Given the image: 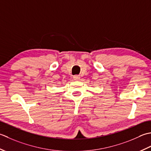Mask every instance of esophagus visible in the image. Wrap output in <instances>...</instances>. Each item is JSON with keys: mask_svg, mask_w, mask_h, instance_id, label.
<instances>
[{"mask_svg": "<svg viewBox=\"0 0 151 151\" xmlns=\"http://www.w3.org/2000/svg\"><path fill=\"white\" fill-rule=\"evenodd\" d=\"M80 79V77H79V76H73V79L75 80V81H78V80H79Z\"/></svg>", "mask_w": 151, "mask_h": 151, "instance_id": "34e87169", "label": "esophagus"}]
</instances>
